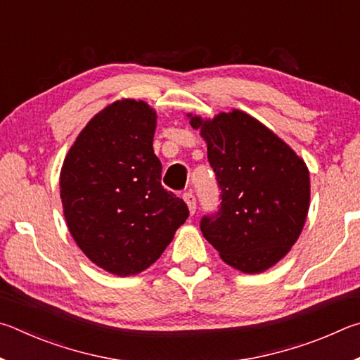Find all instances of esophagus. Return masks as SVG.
Returning a JSON list of instances; mask_svg holds the SVG:
<instances>
[{
	"label": "esophagus",
	"mask_w": 360,
	"mask_h": 360,
	"mask_svg": "<svg viewBox=\"0 0 360 360\" xmlns=\"http://www.w3.org/2000/svg\"><path fill=\"white\" fill-rule=\"evenodd\" d=\"M184 199L188 205V209H190V213L194 215V212H196V196H194L191 191H188L184 194Z\"/></svg>",
	"instance_id": "esophagus-1"
}]
</instances>
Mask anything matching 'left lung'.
<instances>
[{"label": "left lung", "mask_w": 360, "mask_h": 360, "mask_svg": "<svg viewBox=\"0 0 360 360\" xmlns=\"http://www.w3.org/2000/svg\"><path fill=\"white\" fill-rule=\"evenodd\" d=\"M191 117V115H188ZM207 141L219 205L200 231L221 259L245 274L272 267L297 240L310 207L305 162L248 113L232 110L204 122L191 117Z\"/></svg>", "instance_id": "left-lung-1"}]
</instances>
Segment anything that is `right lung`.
<instances>
[{
	"mask_svg": "<svg viewBox=\"0 0 360 360\" xmlns=\"http://www.w3.org/2000/svg\"><path fill=\"white\" fill-rule=\"evenodd\" d=\"M155 129L148 104L117 101L91 118L63 162L69 232L88 259L120 276L150 267L190 215L161 185Z\"/></svg>",
	"mask_w": 360,
	"mask_h": 360,
	"instance_id": "right-lung-1",
	"label": "right lung"
}]
</instances>
